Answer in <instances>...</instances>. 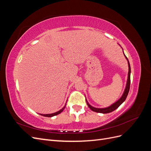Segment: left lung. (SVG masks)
I'll list each match as a JSON object with an SVG mask.
<instances>
[{
	"instance_id": "obj_1",
	"label": "left lung",
	"mask_w": 151,
	"mask_h": 151,
	"mask_svg": "<svg viewBox=\"0 0 151 151\" xmlns=\"http://www.w3.org/2000/svg\"><path fill=\"white\" fill-rule=\"evenodd\" d=\"M123 54H124V56L126 58L128 62V65H129V72H128V79H127V84H126V87L124 92H123L122 96H121V98L118 100L117 101H116L115 103H114L113 104H112L110 106L106 107V108H95L91 106V104H89V103H88V101H87V99L86 98V101L87 103V104L89 106V108L91 109V110L97 112V113H108L112 112L113 111L115 110L116 109H117L118 107H119L120 105L125 101V100L127 98V96L128 94H129V89H130V72H131V70H130V63L129 60H128L127 57L125 56V55L123 52Z\"/></svg>"
}]
</instances>
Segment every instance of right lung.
<instances>
[{
    "label": "right lung",
    "instance_id": "obj_1",
    "mask_svg": "<svg viewBox=\"0 0 151 151\" xmlns=\"http://www.w3.org/2000/svg\"><path fill=\"white\" fill-rule=\"evenodd\" d=\"M65 106H66V104H65V106H63V107L60 109V110H59V111H57V112H55V113H51V114H40V115H42V116H46V117H52V116H53L57 115H58V114H60V113H62V112L63 111V109H64V108H65Z\"/></svg>",
    "mask_w": 151,
    "mask_h": 151
}]
</instances>
